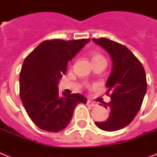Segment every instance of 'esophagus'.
Listing matches in <instances>:
<instances>
[{
	"mask_svg": "<svg viewBox=\"0 0 157 157\" xmlns=\"http://www.w3.org/2000/svg\"><path fill=\"white\" fill-rule=\"evenodd\" d=\"M87 105H90V106H92V107H94V106H97V105H98V104H97L96 102L93 101L88 100L87 101Z\"/></svg>",
	"mask_w": 157,
	"mask_h": 157,
	"instance_id": "obj_1",
	"label": "esophagus"
}]
</instances>
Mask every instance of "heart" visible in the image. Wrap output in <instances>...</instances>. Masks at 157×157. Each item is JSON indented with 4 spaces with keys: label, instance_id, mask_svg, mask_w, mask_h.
Masks as SVG:
<instances>
[{
    "label": "heart",
    "instance_id": "1",
    "mask_svg": "<svg viewBox=\"0 0 157 157\" xmlns=\"http://www.w3.org/2000/svg\"><path fill=\"white\" fill-rule=\"evenodd\" d=\"M90 57H91V61L92 63H94V62H98V61H105V58L102 55L98 53V52H93L90 55Z\"/></svg>",
    "mask_w": 157,
    "mask_h": 157
}]
</instances>
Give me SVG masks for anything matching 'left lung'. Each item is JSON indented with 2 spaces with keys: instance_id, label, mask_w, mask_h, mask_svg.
<instances>
[{
  "instance_id": "left-lung-1",
  "label": "left lung",
  "mask_w": 157,
  "mask_h": 157,
  "mask_svg": "<svg viewBox=\"0 0 157 157\" xmlns=\"http://www.w3.org/2000/svg\"><path fill=\"white\" fill-rule=\"evenodd\" d=\"M109 53L113 69L105 86L111 101L104 103L109 109V116L104 122H96L98 128L105 132L123 129L132 123L142 105L147 92L146 73L142 63L127 47L105 38L93 39Z\"/></svg>"
}]
</instances>
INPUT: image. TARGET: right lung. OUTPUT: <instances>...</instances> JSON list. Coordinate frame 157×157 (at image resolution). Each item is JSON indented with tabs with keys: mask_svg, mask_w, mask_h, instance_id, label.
<instances>
[{
	"mask_svg": "<svg viewBox=\"0 0 157 157\" xmlns=\"http://www.w3.org/2000/svg\"><path fill=\"white\" fill-rule=\"evenodd\" d=\"M90 41L45 40L25 59L19 77L20 98L28 116L40 129L49 132L64 129L76 105L87 102L80 94L63 93L60 96L57 85L67 72L68 61Z\"/></svg>",
	"mask_w": 157,
	"mask_h": 157,
	"instance_id": "1",
	"label": "right lung"
}]
</instances>
